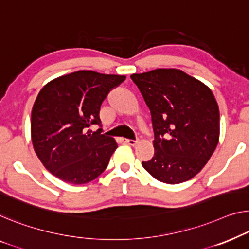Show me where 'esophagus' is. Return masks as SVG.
<instances>
[{"instance_id":"obj_1","label":"esophagus","mask_w":249,"mask_h":249,"mask_svg":"<svg viewBox=\"0 0 249 249\" xmlns=\"http://www.w3.org/2000/svg\"><path fill=\"white\" fill-rule=\"evenodd\" d=\"M123 143H124V144H127V145L134 146L135 144L137 143V141H134V140H128V139H123Z\"/></svg>"}]
</instances>
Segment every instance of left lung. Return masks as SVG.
Instances as JSON below:
<instances>
[{"mask_svg":"<svg viewBox=\"0 0 249 249\" xmlns=\"http://www.w3.org/2000/svg\"><path fill=\"white\" fill-rule=\"evenodd\" d=\"M131 78L150 108L154 131V157L142 162L143 168L164 183L192 179L219 142V107L213 91L180 69H155Z\"/></svg>","mask_w":249,"mask_h":249,"instance_id":"8db88e82","label":"left lung"}]
</instances>
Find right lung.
Instances as JSON below:
<instances>
[{"label": "right lung", "mask_w": 249, "mask_h": 249, "mask_svg": "<svg viewBox=\"0 0 249 249\" xmlns=\"http://www.w3.org/2000/svg\"><path fill=\"white\" fill-rule=\"evenodd\" d=\"M125 76L79 70L51 80L40 90L32 107L31 140L48 171L66 183L85 184L105 171L117 148L102 128L99 110L109 90Z\"/></svg>", "instance_id": "1"}]
</instances>
